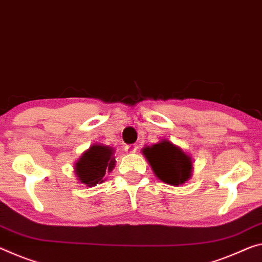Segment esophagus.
<instances>
[{
    "label": "esophagus",
    "instance_id": "obj_1",
    "mask_svg": "<svg viewBox=\"0 0 262 262\" xmlns=\"http://www.w3.org/2000/svg\"><path fill=\"white\" fill-rule=\"evenodd\" d=\"M123 150L127 154H134L138 150V146H135V144H128V146L123 147Z\"/></svg>",
    "mask_w": 262,
    "mask_h": 262
}]
</instances>
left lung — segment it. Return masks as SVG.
I'll list each match as a JSON object with an SVG mask.
<instances>
[{"instance_id": "1", "label": "left lung", "mask_w": 262, "mask_h": 262, "mask_svg": "<svg viewBox=\"0 0 262 262\" xmlns=\"http://www.w3.org/2000/svg\"><path fill=\"white\" fill-rule=\"evenodd\" d=\"M142 154L155 176L165 184L183 185L192 176L193 162L191 156L167 139H162L152 146H146Z\"/></svg>"}]
</instances>
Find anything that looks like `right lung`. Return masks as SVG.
<instances>
[{
	"mask_svg": "<svg viewBox=\"0 0 262 262\" xmlns=\"http://www.w3.org/2000/svg\"><path fill=\"white\" fill-rule=\"evenodd\" d=\"M114 148L101 143H94L74 163V173L81 184L92 188L102 183L106 172L115 167Z\"/></svg>",
	"mask_w": 262,
	"mask_h": 262,
	"instance_id": "obj_1",
	"label": "right lung"
}]
</instances>
